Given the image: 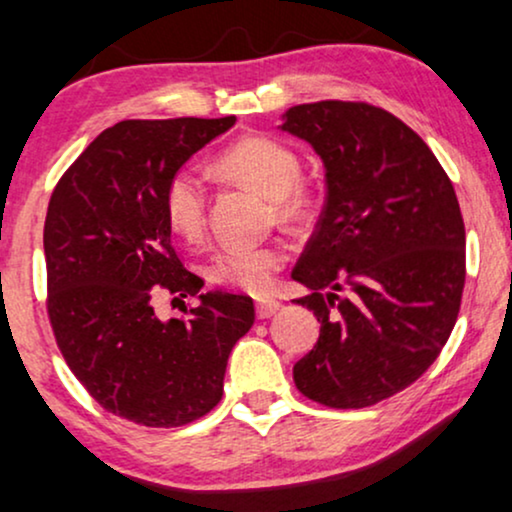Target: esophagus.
Instances as JSON below:
<instances>
[{"instance_id":"obj_1","label":"esophagus","mask_w":512,"mask_h":512,"mask_svg":"<svg viewBox=\"0 0 512 512\" xmlns=\"http://www.w3.org/2000/svg\"><path fill=\"white\" fill-rule=\"evenodd\" d=\"M255 310H257V317H260V319H269L281 310V303H279V300H274V298H264V300H257Z\"/></svg>"}]
</instances>
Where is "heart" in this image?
<instances>
[{
  "instance_id": "obj_1",
  "label": "heart",
  "mask_w": 512,
  "mask_h": 512,
  "mask_svg": "<svg viewBox=\"0 0 512 512\" xmlns=\"http://www.w3.org/2000/svg\"><path fill=\"white\" fill-rule=\"evenodd\" d=\"M224 174L245 183L264 197H272L276 212L293 219L307 205V193L300 186V162L291 147L264 135H248L226 147L217 159ZM164 214L178 236L195 240L205 231L207 186L205 178L190 166L171 174L164 188ZM283 264V252L274 245H229L212 257L207 276L224 286L264 293L272 288L274 276Z\"/></svg>"
}]
</instances>
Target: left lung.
Instances as JSON below:
<instances>
[{
    "mask_svg": "<svg viewBox=\"0 0 512 512\" xmlns=\"http://www.w3.org/2000/svg\"><path fill=\"white\" fill-rule=\"evenodd\" d=\"M279 128L312 145L326 178L291 274L322 326L293 381L326 408H367L420 379L451 336L465 286L458 197L427 143L386 109L298 104Z\"/></svg>",
    "mask_w": 512,
    "mask_h": 512,
    "instance_id": "8db88e82",
    "label": "left lung"
}]
</instances>
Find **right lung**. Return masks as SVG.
I'll return each mask as SVG.
<instances>
[{"label":"right lung","instance_id":"obj_1","mask_svg":"<svg viewBox=\"0 0 512 512\" xmlns=\"http://www.w3.org/2000/svg\"><path fill=\"white\" fill-rule=\"evenodd\" d=\"M236 123L119 121L54 188L45 219L47 312L66 365L104 410L145 427H183L221 400L226 362L255 322L248 295L200 293L171 245L164 188ZM162 290L197 294L188 320H159Z\"/></svg>","mask_w":512,"mask_h":512}]
</instances>
